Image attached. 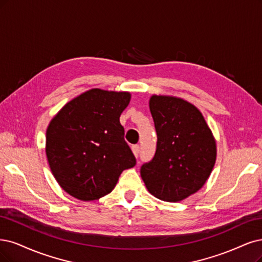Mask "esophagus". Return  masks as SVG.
Wrapping results in <instances>:
<instances>
[{"instance_id":"obj_1","label":"esophagus","mask_w":262,"mask_h":262,"mask_svg":"<svg viewBox=\"0 0 262 262\" xmlns=\"http://www.w3.org/2000/svg\"><path fill=\"white\" fill-rule=\"evenodd\" d=\"M132 151L135 157H139V154H140V146L139 145H133L132 146Z\"/></svg>"}]
</instances>
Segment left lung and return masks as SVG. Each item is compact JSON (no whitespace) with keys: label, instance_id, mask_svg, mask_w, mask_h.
Wrapping results in <instances>:
<instances>
[{"label":"left lung","instance_id":"8db88e82","mask_svg":"<svg viewBox=\"0 0 262 262\" xmlns=\"http://www.w3.org/2000/svg\"><path fill=\"white\" fill-rule=\"evenodd\" d=\"M149 110L157 145L152 159L142 165L141 177L155 197L180 202L209 178L217 156L215 141L202 113L181 98L152 95Z\"/></svg>","mask_w":262,"mask_h":262}]
</instances>
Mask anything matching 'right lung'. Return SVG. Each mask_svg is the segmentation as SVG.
<instances>
[{
    "label": "right lung",
    "instance_id": "right-lung-1",
    "mask_svg": "<svg viewBox=\"0 0 262 262\" xmlns=\"http://www.w3.org/2000/svg\"><path fill=\"white\" fill-rule=\"evenodd\" d=\"M130 93L92 89L67 103L47 131V156L54 178L81 201L110 194L135 159L119 117Z\"/></svg>",
    "mask_w": 262,
    "mask_h": 262
}]
</instances>
